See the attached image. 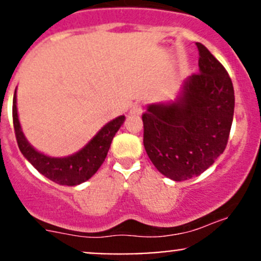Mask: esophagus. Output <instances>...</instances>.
Returning <instances> with one entry per match:
<instances>
[{
    "label": "esophagus",
    "mask_w": 261,
    "mask_h": 261,
    "mask_svg": "<svg viewBox=\"0 0 261 261\" xmlns=\"http://www.w3.org/2000/svg\"><path fill=\"white\" fill-rule=\"evenodd\" d=\"M130 112L133 115H141L143 114V106H141L140 103H135L134 105L133 109H131Z\"/></svg>",
    "instance_id": "34e87169"
}]
</instances>
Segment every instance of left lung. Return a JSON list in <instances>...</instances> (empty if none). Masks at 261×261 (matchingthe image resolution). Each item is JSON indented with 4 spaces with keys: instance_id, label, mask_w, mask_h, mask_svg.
Listing matches in <instances>:
<instances>
[{
    "instance_id": "8db88e82",
    "label": "left lung",
    "mask_w": 261,
    "mask_h": 261,
    "mask_svg": "<svg viewBox=\"0 0 261 261\" xmlns=\"http://www.w3.org/2000/svg\"><path fill=\"white\" fill-rule=\"evenodd\" d=\"M199 73L184 81L178 99L143 114L144 146L152 164L175 181L208 169L227 145L235 93L227 70L201 43Z\"/></svg>"
}]
</instances>
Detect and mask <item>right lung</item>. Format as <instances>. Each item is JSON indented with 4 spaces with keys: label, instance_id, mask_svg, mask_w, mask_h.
I'll return each mask as SVG.
<instances>
[{
    "label": "right lung",
    "instance_id": "add662e5",
    "mask_svg": "<svg viewBox=\"0 0 261 261\" xmlns=\"http://www.w3.org/2000/svg\"><path fill=\"white\" fill-rule=\"evenodd\" d=\"M12 118L17 145L23 156L39 173L48 179L62 186H77L88 180L105 162L111 146L112 139L125 121V116H118L103 126L83 149L65 158H51L39 152L26 140L17 116L16 91L14 94Z\"/></svg>",
    "mask_w": 261,
    "mask_h": 261
}]
</instances>
